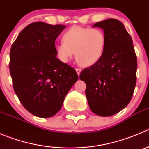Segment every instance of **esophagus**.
I'll return each mask as SVG.
<instances>
[{
	"label": "esophagus",
	"instance_id": "esophagus-1",
	"mask_svg": "<svg viewBox=\"0 0 149 149\" xmlns=\"http://www.w3.org/2000/svg\"><path fill=\"white\" fill-rule=\"evenodd\" d=\"M76 72H77V74L78 75H80V74L81 72V68H76Z\"/></svg>",
	"mask_w": 149,
	"mask_h": 149
}]
</instances>
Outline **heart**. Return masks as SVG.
Masks as SVG:
<instances>
[{"label":"heart","mask_w":149,"mask_h":149,"mask_svg":"<svg viewBox=\"0 0 149 149\" xmlns=\"http://www.w3.org/2000/svg\"><path fill=\"white\" fill-rule=\"evenodd\" d=\"M63 42L55 45L58 58L68 63L74 55L77 63L84 67L95 65L103 55L106 47V35L98 28L73 26L63 35Z\"/></svg>","instance_id":"heart-1"}]
</instances>
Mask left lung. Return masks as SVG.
<instances>
[{"mask_svg":"<svg viewBox=\"0 0 149 149\" xmlns=\"http://www.w3.org/2000/svg\"><path fill=\"white\" fill-rule=\"evenodd\" d=\"M103 29L107 43L99 61L84 68L80 79L86 85L89 108L101 116L119 113L129 104L136 83L137 60L131 36L114 18L93 26Z\"/></svg>","mask_w":149,"mask_h":149,"instance_id":"8db88e82","label":"left lung"}]
</instances>
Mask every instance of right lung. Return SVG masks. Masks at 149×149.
Masks as SVG:
<instances>
[{"instance_id":"obj_1","label":"right lung","mask_w":149,"mask_h":149,"mask_svg":"<svg viewBox=\"0 0 149 149\" xmlns=\"http://www.w3.org/2000/svg\"><path fill=\"white\" fill-rule=\"evenodd\" d=\"M65 25L42 22L21 31L10 53V72L18 99L30 113L48 118L60 111L78 80L75 69L56 58L55 41Z\"/></svg>"}]
</instances>
